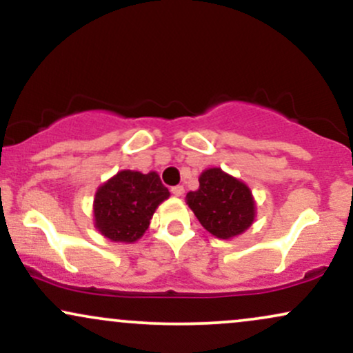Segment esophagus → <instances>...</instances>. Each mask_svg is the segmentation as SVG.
Segmentation results:
<instances>
[{"label":"esophagus","mask_w":353,"mask_h":353,"mask_svg":"<svg viewBox=\"0 0 353 353\" xmlns=\"http://www.w3.org/2000/svg\"><path fill=\"white\" fill-rule=\"evenodd\" d=\"M171 192L176 197H181V196H184V188H182V185H174V188L171 189Z\"/></svg>","instance_id":"esophagus-1"}]
</instances>
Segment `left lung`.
Returning a JSON list of instances; mask_svg holds the SVG:
<instances>
[{
  "mask_svg": "<svg viewBox=\"0 0 353 353\" xmlns=\"http://www.w3.org/2000/svg\"><path fill=\"white\" fill-rule=\"evenodd\" d=\"M185 201L202 228L217 239L245 232L255 217L250 189L221 168L205 169L199 177V189L190 190Z\"/></svg>",
  "mask_w": 353,
  "mask_h": 353,
  "instance_id": "8db88e82",
  "label": "left lung"
}]
</instances>
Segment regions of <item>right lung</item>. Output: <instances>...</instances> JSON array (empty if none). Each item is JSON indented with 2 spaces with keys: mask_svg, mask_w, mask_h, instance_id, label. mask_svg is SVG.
<instances>
[{
  "mask_svg": "<svg viewBox=\"0 0 353 353\" xmlns=\"http://www.w3.org/2000/svg\"><path fill=\"white\" fill-rule=\"evenodd\" d=\"M169 196L157 172L119 171L96 190V229L112 242H136L148 230L157 205Z\"/></svg>",
  "mask_w": 353,
  "mask_h": 353,
  "instance_id": "obj_1",
  "label": "right lung"
}]
</instances>
